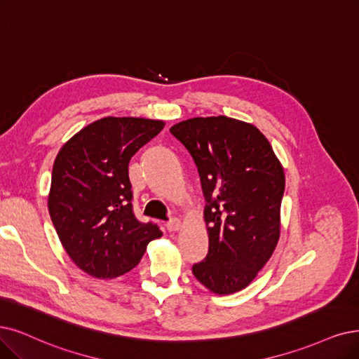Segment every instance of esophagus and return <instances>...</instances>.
<instances>
[{"mask_svg":"<svg viewBox=\"0 0 359 359\" xmlns=\"http://www.w3.org/2000/svg\"><path fill=\"white\" fill-rule=\"evenodd\" d=\"M166 226H168V229H169L170 233H175V231H178V229L182 226V222H181L180 218H172V219L166 224Z\"/></svg>","mask_w":359,"mask_h":359,"instance_id":"obj_1","label":"esophagus"}]
</instances>
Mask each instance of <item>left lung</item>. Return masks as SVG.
<instances>
[{
    "instance_id": "left-lung-1",
    "label": "left lung",
    "mask_w": 359,
    "mask_h": 359,
    "mask_svg": "<svg viewBox=\"0 0 359 359\" xmlns=\"http://www.w3.org/2000/svg\"><path fill=\"white\" fill-rule=\"evenodd\" d=\"M170 133L191 153L208 202L209 253L193 274L215 294L243 290L280 240L283 165L266 137L238 119L191 118Z\"/></svg>"
}]
</instances>
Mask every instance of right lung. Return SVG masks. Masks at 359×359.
Instances as JSON below:
<instances>
[{"instance_id":"obj_1","label":"right lung","mask_w":359,"mask_h":359,"mask_svg":"<svg viewBox=\"0 0 359 359\" xmlns=\"http://www.w3.org/2000/svg\"><path fill=\"white\" fill-rule=\"evenodd\" d=\"M163 126L157 119L107 116L82 128L55 157L50 217L70 259L94 278L131 271L149 243L162 237L156 224L135 218L128 165Z\"/></svg>"}]
</instances>
